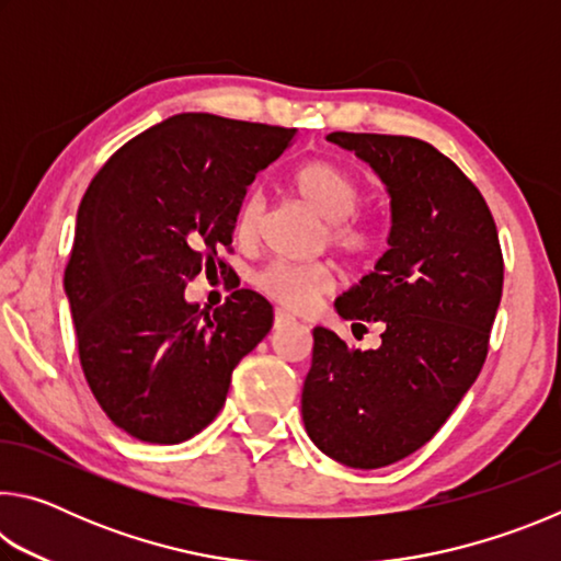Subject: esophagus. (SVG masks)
Instances as JSON below:
<instances>
[{
  "mask_svg": "<svg viewBox=\"0 0 561 561\" xmlns=\"http://www.w3.org/2000/svg\"><path fill=\"white\" fill-rule=\"evenodd\" d=\"M287 324H294V317L289 314V311H284V309L274 311V329H282V327H287Z\"/></svg>",
  "mask_w": 561,
  "mask_h": 561,
  "instance_id": "1",
  "label": "esophagus"
}]
</instances>
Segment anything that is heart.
I'll return each mask as SVG.
<instances>
[{"label": "heart", "mask_w": 561, "mask_h": 561, "mask_svg": "<svg viewBox=\"0 0 561 561\" xmlns=\"http://www.w3.org/2000/svg\"><path fill=\"white\" fill-rule=\"evenodd\" d=\"M294 193L304 205H309L321 220H327L329 244L346 254L348 260L360 262L374 252L376 240L364 225L348 220L360 205V187L344 168L331 160H311L304 163L291 178ZM264 217V197L257 190H250L242 197L234 217V234L240 242H252L260 232ZM257 287L282 307L291 311H307L319 297L334 287V272L324 262L291 264L272 262L257 274Z\"/></svg>", "instance_id": "b5f03b06"}]
</instances>
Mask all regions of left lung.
<instances>
[{
    "label": "left lung",
    "instance_id": "8db88e82",
    "mask_svg": "<svg viewBox=\"0 0 561 561\" xmlns=\"http://www.w3.org/2000/svg\"><path fill=\"white\" fill-rule=\"evenodd\" d=\"M371 165L391 201L388 250L341 294V319L381 321L378 348L314 329L301 417L341 465L374 470L423 448L470 391L502 297L497 227L480 190L431 144L329 133Z\"/></svg>",
    "mask_w": 561,
    "mask_h": 561
}]
</instances>
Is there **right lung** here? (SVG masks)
Returning <instances> with one entry per match:
<instances>
[{
  "instance_id": "1",
  "label": "right lung",
  "mask_w": 561,
  "mask_h": 561,
  "mask_svg": "<svg viewBox=\"0 0 561 561\" xmlns=\"http://www.w3.org/2000/svg\"><path fill=\"white\" fill-rule=\"evenodd\" d=\"M294 136L178 113L91 180L64 289L91 391L133 438L173 445L201 433L225 405L234 366L270 334L272 304L257 291L237 289L205 311L185 287L232 244L247 187Z\"/></svg>"
}]
</instances>
